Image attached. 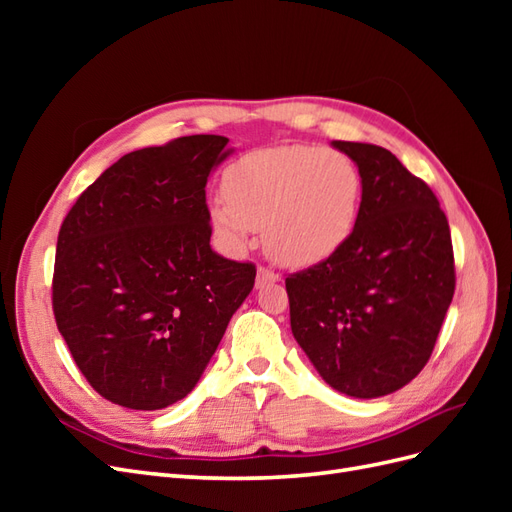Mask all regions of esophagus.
Returning a JSON list of instances; mask_svg holds the SVG:
<instances>
[{
	"instance_id": "1",
	"label": "esophagus",
	"mask_w": 512,
	"mask_h": 512,
	"mask_svg": "<svg viewBox=\"0 0 512 512\" xmlns=\"http://www.w3.org/2000/svg\"><path fill=\"white\" fill-rule=\"evenodd\" d=\"M280 282V275L273 273L271 269L267 267H258V273H256V288H265L269 284H275Z\"/></svg>"
}]
</instances>
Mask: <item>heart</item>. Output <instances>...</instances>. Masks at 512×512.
<instances>
[{"label": "heart", "instance_id": "b5f03b06", "mask_svg": "<svg viewBox=\"0 0 512 512\" xmlns=\"http://www.w3.org/2000/svg\"><path fill=\"white\" fill-rule=\"evenodd\" d=\"M209 200V222L230 252H241L262 228L267 252L290 267L329 260L359 222L363 177L337 149L277 145L245 153Z\"/></svg>", "mask_w": 512, "mask_h": 512}]
</instances>
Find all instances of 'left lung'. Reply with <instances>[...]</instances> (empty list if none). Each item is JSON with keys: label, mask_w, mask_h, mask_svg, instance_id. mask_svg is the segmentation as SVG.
Listing matches in <instances>:
<instances>
[{"label": "left lung", "mask_w": 512, "mask_h": 512, "mask_svg": "<svg viewBox=\"0 0 512 512\" xmlns=\"http://www.w3.org/2000/svg\"><path fill=\"white\" fill-rule=\"evenodd\" d=\"M363 177L359 222L329 260L286 277L290 329L335 391L374 399L414 380L455 292L436 194L389 149L333 141Z\"/></svg>", "instance_id": "left-lung-1"}]
</instances>
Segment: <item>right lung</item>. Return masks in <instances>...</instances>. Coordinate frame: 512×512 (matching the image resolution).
<instances>
[{
  "instance_id": "right-lung-1",
  "label": "right lung",
  "mask_w": 512,
  "mask_h": 512,
  "mask_svg": "<svg viewBox=\"0 0 512 512\" xmlns=\"http://www.w3.org/2000/svg\"><path fill=\"white\" fill-rule=\"evenodd\" d=\"M194 134L128 153L59 228L53 312L87 382L130 410L188 395L254 288L252 262L211 250L205 185L232 149Z\"/></svg>"
}]
</instances>
